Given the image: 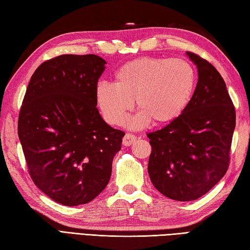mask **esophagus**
<instances>
[{
  "instance_id": "34e87169",
  "label": "esophagus",
  "mask_w": 250,
  "mask_h": 250,
  "mask_svg": "<svg viewBox=\"0 0 250 250\" xmlns=\"http://www.w3.org/2000/svg\"><path fill=\"white\" fill-rule=\"evenodd\" d=\"M136 141V136L131 134V133H126L124 136V140H122V143H124L125 146H130L133 144V143Z\"/></svg>"
}]
</instances>
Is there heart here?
<instances>
[{
	"mask_svg": "<svg viewBox=\"0 0 250 250\" xmlns=\"http://www.w3.org/2000/svg\"><path fill=\"white\" fill-rule=\"evenodd\" d=\"M196 74L183 59L143 57L119 67L114 83L100 82L95 102L104 120L120 125L134 107L140 109L130 125L142 129L150 124L167 125L187 109L194 94Z\"/></svg>",
	"mask_w": 250,
	"mask_h": 250,
	"instance_id": "heart-1",
	"label": "heart"
}]
</instances>
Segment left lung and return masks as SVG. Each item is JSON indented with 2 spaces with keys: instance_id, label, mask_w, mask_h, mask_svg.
Instances as JSON below:
<instances>
[{
  "instance_id": "obj_1",
  "label": "left lung",
  "mask_w": 250,
  "mask_h": 250,
  "mask_svg": "<svg viewBox=\"0 0 250 250\" xmlns=\"http://www.w3.org/2000/svg\"><path fill=\"white\" fill-rule=\"evenodd\" d=\"M198 67L192 100L178 119L148 133L151 153L148 174L152 185L175 201H193L225 176L235 129V108L219 72L187 51Z\"/></svg>"
}]
</instances>
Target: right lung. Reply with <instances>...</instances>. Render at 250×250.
Masks as SVG:
<instances>
[{
	"mask_svg": "<svg viewBox=\"0 0 250 250\" xmlns=\"http://www.w3.org/2000/svg\"><path fill=\"white\" fill-rule=\"evenodd\" d=\"M106 61L62 55L36 68L26 88L18 136L36 187L65 206L89 203L111 175L125 132L101 117L95 88Z\"/></svg>",
	"mask_w": 250,
	"mask_h": 250,
	"instance_id": "obj_1",
	"label": "right lung"
}]
</instances>
